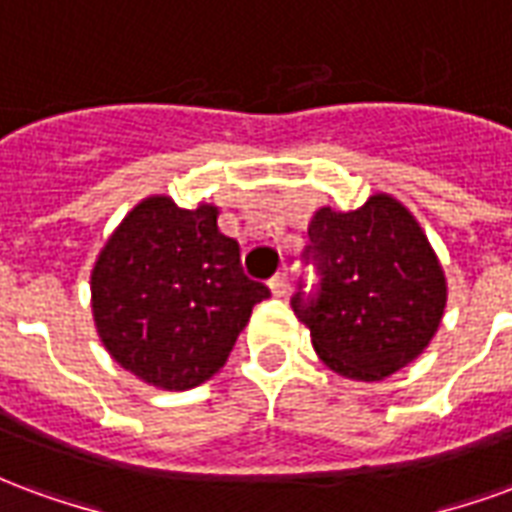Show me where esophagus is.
<instances>
[{
    "label": "esophagus",
    "mask_w": 512,
    "mask_h": 512,
    "mask_svg": "<svg viewBox=\"0 0 512 512\" xmlns=\"http://www.w3.org/2000/svg\"><path fill=\"white\" fill-rule=\"evenodd\" d=\"M268 288H271V293H274V296H285V293H288V290H290L288 271H279L277 277L268 282Z\"/></svg>",
    "instance_id": "obj_1"
}]
</instances>
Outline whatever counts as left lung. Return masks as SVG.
Segmentation results:
<instances>
[{
    "instance_id": "obj_1",
    "label": "left lung",
    "mask_w": 512,
    "mask_h": 512,
    "mask_svg": "<svg viewBox=\"0 0 512 512\" xmlns=\"http://www.w3.org/2000/svg\"><path fill=\"white\" fill-rule=\"evenodd\" d=\"M307 255L318 296H293L312 348L334 373L381 381L411 365L439 332L447 279L414 213L392 194L356 211L323 205L310 222Z\"/></svg>"
}]
</instances>
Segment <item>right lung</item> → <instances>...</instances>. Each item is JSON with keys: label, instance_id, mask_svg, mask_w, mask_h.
Instances as JSON below:
<instances>
[{"label": "right lung", "instance_id": "obj_1", "mask_svg": "<svg viewBox=\"0 0 512 512\" xmlns=\"http://www.w3.org/2000/svg\"><path fill=\"white\" fill-rule=\"evenodd\" d=\"M219 208H178L153 194L126 213L98 252L90 293L101 343L139 381L183 392L216 376L271 293L241 268Z\"/></svg>", "mask_w": 512, "mask_h": 512}]
</instances>
